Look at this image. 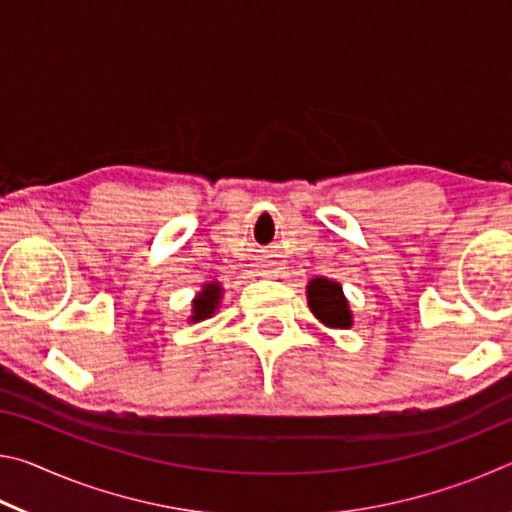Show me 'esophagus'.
Returning a JSON list of instances; mask_svg holds the SVG:
<instances>
[{
  "label": "esophagus",
  "mask_w": 512,
  "mask_h": 512,
  "mask_svg": "<svg viewBox=\"0 0 512 512\" xmlns=\"http://www.w3.org/2000/svg\"><path fill=\"white\" fill-rule=\"evenodd\" d=\"M259 273H262V275L271 273V264H259Z\"/></svg>",
  "instance_id": "esophagus-1"
}]
</instances>
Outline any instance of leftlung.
Returning <instances> with one entry per match:
<instances>
[{"label":"left lung","mask_w":512,"mask_h":512,"mask_svg":"<svg viewBox=\"0 0 512 512\" xmlns=\"http://www.w3.org/2000/svg\"><path fill=\"white\" fill-rule=\"evenodd\" d=\"M307 305L320 323L329 329H350L354 323L350 302L343 287L329 277H314L307 284Z\"/></svg>","instance_id":"1"}]
</instances>
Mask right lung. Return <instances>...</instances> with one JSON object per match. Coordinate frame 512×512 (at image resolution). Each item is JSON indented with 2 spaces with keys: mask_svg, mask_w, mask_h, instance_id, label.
Segmentation results:
<instances>
[{
  "mask_svg": "<svg viewBox=\"0 0 512 512\" xmlns=\"http://www.w3.org/2000/svg\"><path fill=\"white\" fill-rule=\"evenodd\" d=\"M221 298H223V287L221 282H205L201 291L196 293V298L192 300V316L187 320H192V323H198V320H205V318H212L214 311L219 309L221 305Z\"/></svg>",
  "mask_w": 512,
  "mask_h": 512,
  "instance_id": "1",
  "label": "right lung"
}]
</instances>
